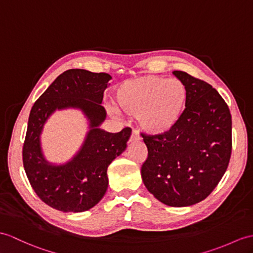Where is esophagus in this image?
I'll return each mask as SVG.
<instances>
[{
	"instance_id": "1",
	"label": "esophagus",
	"mask_w": 253,
	"mask_h": 253,
	"mask_svg": "<svg viewBox=\"0 0 253 253\" xmlns=\"http://www.w3.org/2000/svg\"><path fill=\"white\" fill-rule=\"evenodd\" d=\"M138 140H140V136L138 134V132L136 130H132V133L129 141H130V142H134V141H138Z\"/></svg>"
}]
</instances>
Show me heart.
Masks as SVG:
<instances>
[{
    "label": "heart",
    "mask_w": 253,
    "mask_h": 253,
    "mask_svg": "<svg viewBox=\"0 0 253 253\" xmlns=\"http://www.w3.org/2000/svg\"><path fill=\"white\" fill-rule=\"evenodd\" d=\"M187 89L177 79L142 76L117 87L114 105L119 112L138 117L140 128L154 136L166 134L185 112Z\"/></svg>",
    "instance_id": "1"
}]
</instances>
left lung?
Masks as SVG:
<instances>
[{
    "label": "left lung",
    "mask_w": 253,
    "mask_h": 253,
    "mask_svg": "<svg viewBox=\"0 0 253 253\" xmlns=\"http://www.w3.org/2000/svg\"><path fill=\"white\" fill-rule=\"evenodd\" d=\"M173 74L187 89L185 112L166 134L141 133L148 148L141 177L163 204L186 207L204 201L225 173L232 153V116L210 84L183 71Z\"/></svg>",
    "instance_id": "obj_1"
}]
</instances>
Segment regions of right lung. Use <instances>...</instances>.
<instances>
[{"label": "right lung", "instance_id": "obj_1", "mask_svg": "<svg viewBox=\"0 0 253 253\" xmlns=\"http://www.w3.org/2000/svg\"><path fill=\"white\" fill-rule=\"evenodd\" d=\"M111 79L108 73L68 70L33 104L22 148L23 168L35 194L51 208L82 212L97 205L107 192L108 167L125 151L131 134L129 127L115 133L99 128L107 116L101 102ZM68 107L84 111L90 121V131L71 161L52 166L44 160L39 137L49 115Z\"/></svg>", "mask_w": 253, "mask_h": 253}]
</instances>
